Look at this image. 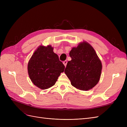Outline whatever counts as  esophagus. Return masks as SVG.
Segmentation results:
<instances>
[{
    "instance_id": "1",
    "label": "esophagus",
    "mask_w": 127,
    "mask_h": 127,
    "mask_svg": "<svg viewBox=\"0 0 127 127\" xmlns=\"http://www.w3.org/2000/svg\"><path fill=\"white\" fill-rule=\"evenodd\" d=\"M63 64H64V66L66 67V65H67V60H65V61H64V62H63Z\"/></svg>"
}]
</instances>
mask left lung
<instances>
[{"mask_svg":"<svg viewBox=\"0 0 127 127\" xmlns=\"http://www.w3.org/2000/svg\"><path fill=\"white\" fill-rule=\"evenodd\" d=\"M64 73L71 85L82 91L92 89L98 83L102 71V63L94 48L86 42L72 48Z\"/></svg>","mask_w":127,"mask_h":127,"instance_id":"1","label":"left lung"}]
</instances>
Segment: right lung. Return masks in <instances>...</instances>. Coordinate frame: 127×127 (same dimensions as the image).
<instances>
[{"label":"right lung","instance_id":"obj_1","mask_svg":"<svg viewBox=\"0 0 127 127\" xmlns=\"http://www.w3.org/2000/svg\"><path fill=\"white\" fill-rule=\"evenodd\" d=\"M50 45H40L30 59L28 69L32 83L42 90L52 87L64 72V66Z\"/></svg>","mask_w":127,"mask_h":127}]
</instances>
